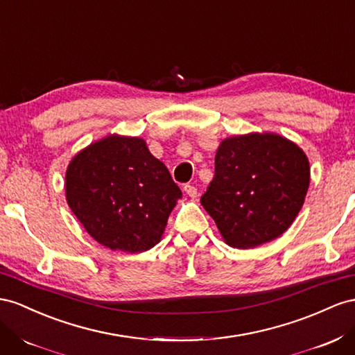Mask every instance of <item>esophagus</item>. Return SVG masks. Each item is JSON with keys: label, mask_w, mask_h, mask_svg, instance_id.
<instances>
[{"label": "esophagus", "mask_w": 355, "mask_h": 355, "mask_svg": "<svg viewBox=\"0 0 355 355\" xmlns=\"http://www.w3.org/2000/svg\"><path fill=\"white\" fill-rule=\"evenodd\" d=\"M184 191L191 198H196L198 196V191H197V188L194 185H189V184L184 185Z\"/></svg>", "instance_id": "esophagus-1"}]
</instances>
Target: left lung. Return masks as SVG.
Returning <instances> with one entry per match:
<instances>
[{"label": "left lung", "mask_w": 355, "mask_h": 355, "mask_svg": "<svg viewBox=\"0 0 355 355\" xmlns=\"http://www.w3.org/2000/svg\"><path fill=\"white\" fill-rule=\"evenodd\" d=\"M309 161L277 134L225 139L215 155V176L200 201L224 241L248 249L270 242L300 212L309 188Z\"/></svg>", "instance_id": "left-lung-1"}]
</instances>
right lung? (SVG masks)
Here are the masks:
<instances>
[{
    "instance_id": "right-lung-1",
    "label": "right lung",
    "mask_w": 355,
    "mask_h": 355,
    "mask_svg": "<svg viewBox=\"0 0 355 355\" xmlns=\"http://www.w3.org/2000/svg\"><path fill=\"white\" fill-rule=\"evenodd\" d=\"M65 196L95 241L134 254L159 242L182 193L145 140L109 136L71 159Z\"/></svg>"
}]
</instances>
